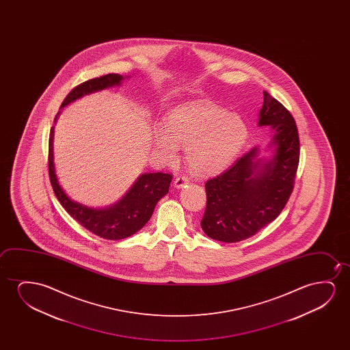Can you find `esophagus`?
Listing matches in <instances>:
<instances>
[{
    "label": "esophagus",
    "mask_w": 350,
    "mask_h": 350,
    "mask_svg": "<svg viewBox=\"0 0 350 350\" xmlns=\"http://www.w3.org/2000/svg\"><path fill=\"white\" fill-rule=\"evenodd\" d=\"M187 183H189V179L187 177H177L176 180H174V187L180 189L184 185H187Z\"/></svg>",
    "instance_id": "1"
}]
</instances>
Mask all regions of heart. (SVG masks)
<instances>
[{"label":"heart","mask_w":350,"mask_h":350,"mask_svg":"<svg viewBox=\"0 0 350 350\" xmlns=\"http://www.w3.org/2000/svg\"><path fill=\"white\" fill-rule=\"evenodd\" d=\"M246 139L244 120L211 101L177 106L168 112L165 126L154 133V144L163 158L172 160L178 147H184L187 166L202 176L228 167Z\"/></svg>","instance_id":"1"}]
</instances>
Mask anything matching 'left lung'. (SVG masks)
Segmentation results:
<instances>
[{"mask_svg": "<svg viewBox=\"0 0 350 350\" xmlns=\"http://www.w3.org/2000/svg\"><path fill=\"white\" fill-rule=\"evenodd\" d=\"M259 125L273 130L276 153L256 172L257 148L206 183V206L202 230L209 238L238 243L256 234L275 220L287 204L294 189L300 141L295 120L284 106L263 91Z\"/></svg>", "mask_w": 350, "mask_h": 350, "instance_id": "left-lung-1", "label": "left lung"}]
</instances>
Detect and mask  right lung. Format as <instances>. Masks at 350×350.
<instances>
[{"label": "right lung", "mask_w": 350, "mask_h": 350, "mask_svg": "<svg viewBox=\"0 0 350 350\" xmlns=\"http://www.w3.org/2000/svg\"><path fill=\"white\" fill-rule=\"evenodd\" d=\"M122 79L120 74H106L82 82L68 93L61 107L83 94L120 85ZM53 128H51L49 136V177L58 201L72 219L92 233L107 240L128 238L148 222L159 200L167 193L172 174L163 172L142 174L116 206L106 209H91L72 201L59 187L53 168Z\"/></svg>", "instance_id": "right-lung-1"}]
</instances>
